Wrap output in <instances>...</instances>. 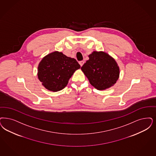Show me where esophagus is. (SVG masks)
Listing matches in <instances>:
<instances>
[{
    "mask_svg": "<svg viewBox=\"0 0 156 156\" xmlns=\"http://www.w3.org/2000/svg\"><path fill=\"white\" fill-rule=\"evenodd\" d=\"M79 64L81 65V66H82L83 64H84V62L83 61V60H82V61H80V62H79Z\"/></svg>",
    "mask_w": 156,
    "mask_h": 156,
    "instance_id": "obj_1",
    "label": "esophagus"
}]
</instances>
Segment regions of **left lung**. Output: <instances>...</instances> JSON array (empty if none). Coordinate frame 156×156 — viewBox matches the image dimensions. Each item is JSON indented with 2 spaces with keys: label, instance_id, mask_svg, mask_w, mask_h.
<instances>
[{
  "label": "left lung",
  "instance_id": "8db88e82",
  "mask_svg": "<svg viewBox=\"0 0 156 156\" xmlns=\"http://www.w3.org/2000/svg\"><path fill=\"white\" fill-rule=\"evenodd\" d=\"M89 58L81 70L91 85L99 90L113 86L120 74V69L115 59L103 51H93Z\"/></svg>",
  "mask_w": 156,
  "mask_h": 156
}]
</instances>
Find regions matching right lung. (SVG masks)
Instances as JSON below:
<instances>
[{
    "label": "right lung",
    "instance_id": "obj_1",
    "mask_svg": "<svg viewBox=\"0 0 156 156\" xmlns=\"http://www.w3.org/2000/svg\"><path fill=\"white\" fill-rule=\"evenodd\" d=\"M81 66L74 58L54 51L43 58L38 66L37 76L43 86L49 91H60L68 84L71 76Z\"/></svg>",
    "mask_w": 156,
    "mask_h": 156
}]
</instances>
